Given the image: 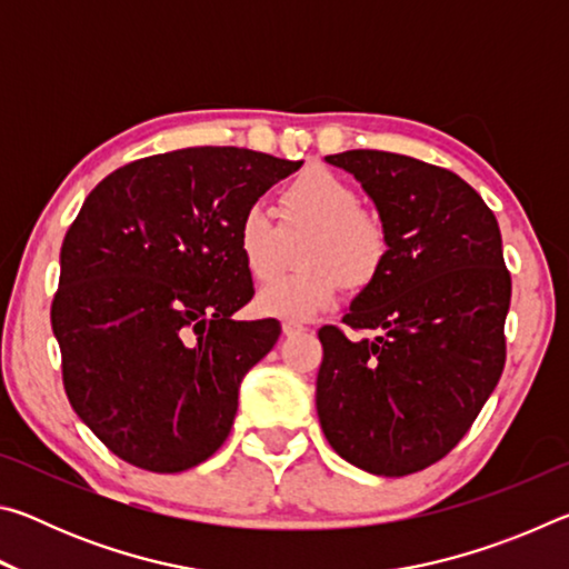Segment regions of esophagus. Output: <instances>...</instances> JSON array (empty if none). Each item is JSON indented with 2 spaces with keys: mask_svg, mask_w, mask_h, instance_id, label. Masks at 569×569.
I'll list each match as a JSON object with an SVG mask.
<instances>
[{
  "mask_svg": "<svg viewBox=\"0 0 569 569\" xmlns=\"http://www.w3.org/2000/svg\"><path fill=\"white\" fill-rule=\"evenodd\" d=\"M306 329V326L301 321H293V319H286L283 321V333L286 336H293V333H301Z\"/></svg>",
  "mask_w": 569,
  "mask_h": 569,
  "instance_id": "1",
  "label": "esophagus"
}]
</instances>
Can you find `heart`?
<instances>
[{
	"label": "heart",
	"mask_w": 569,
	"mask_h": 569,
	"mask_svg": "<svg viewBox=\"0 0 569 569\" xmlns=\"http://www.w3.org/2000/svg\"><path fill=\"white\" fill-rule=\"evenodd\" d=\"M281 223L263 203L243 210L236 228L240 261L256 281L273 278L288 261V238H301L298 271L276 278L258 291L266 316L306 319L333 306L341 283L366 288L389 258V233L381 220L361 208L349 182L331 170H308L278 198Z\"/></svg>",
	"instance_id": "heart-1"
}]
</instances>
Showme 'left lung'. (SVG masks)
Wrapping results in <instances>:
<instances>
[{
	"label": "left lung",
	"instance_id": "1",
	"mask_svg": "<svg viewBox=\"0 0 569 569\" xmlns=\"http://www.w3.org/2000/svg\"><path fill=\"white\" fill-rule=\"evenodd\" d=\"M326 162L369 192L389 258L343 316L353 331L377 336L319 331V421L353 467L413 475L459 445L502 377L512 298L502 233L451 170L383 150H346Z\"/></svg>",
	"mask_w": 569,
	"mask_h": 569
}]
</instances>
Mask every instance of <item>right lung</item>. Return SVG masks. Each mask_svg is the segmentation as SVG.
<instances>
[{
  "label": "right lung",
  "mask_w": 569,
  "mask_h": 569,
  "mask_svg": "<svg viewBox=\"0 0 569 569\" xmlns=\"http://www.w3.org/2000/svg\"><path fill=\"white\" fill-rule=\"evenodd\" d=\"M246 148L128 162L67 230L52 331L67 399L112 455L172 475L228 439L246 373L281 323L233 321L253 298L236 228L301 168Z\"/></svg>",
  "instance_id": "1"
}]
</instances>
